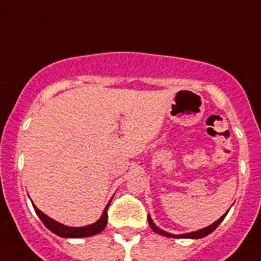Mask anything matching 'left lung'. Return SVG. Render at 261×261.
Instances as JSON below:
<instances>
[{
	"label": "left lung",
	"instance_id": "8db88e82",
	"mask_svg": "<svg viewBox=\"0 0 261 261\" xmlns=\"http://www.w3.org/2000/svg\"><path fill=\"white\" fill-rule=\"evenodd\" d=\"M227 212H226L223 216H221V217L218 218L216 222H213L212 225L207 226V227H204V228H201V230H198V231H193V232H188V233H181V235H174V233L165 232L164 230L159 228L156 225H155L154 222H152V220H151V217H150V216H149V225H150V227L152 228V231H155V232L159 233V235L168 236V238H173V239H202V238H204V236L210 235V233L213 232V231L216 230V227H217V226L220 225L221 222H222L223 218L226 217Z\"/></svg>",
	"mask_w": 261,
	"mask_h": 261
}]
</instances>
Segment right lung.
<instances>
[{"mask_svg":"<svg viewBox=\"0 0 261 261\" xmlns=\"http://www.w3.org/2000/svg\"><path fill=\"white\" fill-rule=\"evenodd\" d=\"M110 203H111V201L107 203L106 208L103 210V213H102V216L99 217L98 221H96V222L92 223V225L82 226V227H70V226L63 225V223L53 220V218H50L49 216H46L45 213L41 212L34 203H33V207L34 210H35L36 215L39 216V218L43 221L45 227L49 228V230L51 231V232H54L55 235L60 236V238H67V239H81V238H88V236L97 235V233H99L101 231L105 230V227H106L107 225V217H109V216H107V208H109Z\"/></svg>","mask_w":261,"mask_h":261,"instance_id":"right-lung-1","label":"right lung"}]
</instances>
